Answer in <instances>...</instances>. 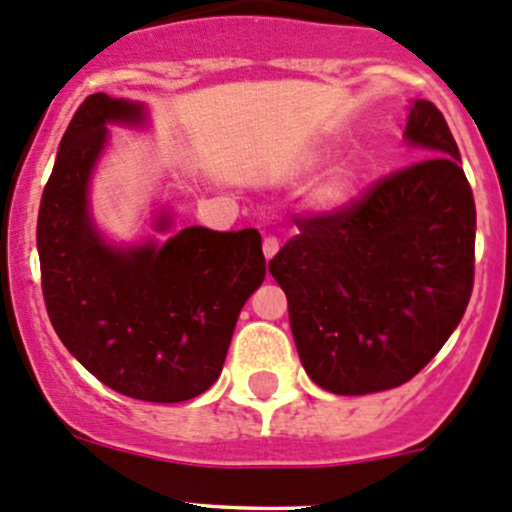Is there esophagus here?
Here are the masks:
<instances>
[{
	"instance_id": "1",
	"label": "esophagus",
	"mask_w": 512,
	"mask_h": 512,
	"mask_svg": "<svg viewBox=\"0 0 512 512\" xmlns=\"http://www.w3.org/2000/svg\"><path fill=\"white\" fill-rule=\"evenodd\" d=\"M278 239L276 236H266V239H263V256H266V261H271L273 256H276V251H278Z\"/></svg>"
}]
</instances>
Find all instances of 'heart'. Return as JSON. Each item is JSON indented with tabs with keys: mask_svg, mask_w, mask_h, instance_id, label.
<instances>
[{
	"mask_svg": "<svg viewBox=\"0 0 512 512\" xmlns=\"http://www.w3.org/2000/svg\"><path fill=\"white\" fill-rule=\"evenodd\" d=\"M355 184V175H352L350 170L335 172V175L323 184V189H320V202H323L325 207H342V204L350 202L352 194H355Z\"/></svg>",
	"mask_w": 512,
	"mask_h": 512,
	"instance_id": "1",
	"label": "heart"
}]
</instances>
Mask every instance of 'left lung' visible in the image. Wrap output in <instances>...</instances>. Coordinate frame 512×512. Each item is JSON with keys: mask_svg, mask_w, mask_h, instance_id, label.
<instances>
[{"mask_svg": "<svg viewBox=\"0 0 512 512\" xmlns=\"http://www.w3.org/2000/svg\"><path fill=\"white\" fill-rule=\"evenodd\" d=\"M404 135L426 157L350 204L300 214L298 234L268 261L300 362L333 394L409 382L471 300L476 204L456 140L431 100H414Z\"/></svg>", "mask_w": 512, "mask_h": 512, "instance_id": "obj_1", "label": "left lung"}]
</instances>
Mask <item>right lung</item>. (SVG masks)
I'll use <instances>...</instances> for the list:
<instances>
[{"mask_svg": "<svg viewBox=\"0 0 512 512\" xmlns=\"http://www.w3.org/2000/svg\"><path fill=\"white\" fill-rule=\"evenodd\" d=\"M140 118V105L105 93L78 105L41 194L36 246L46 313L66 350L115 392L170 404L217 382L266 258L256 229L189 226L130 251L103 244L88 217V177L105 123ZM157 229H170L167 217Z\"/></svg>", "mask_w": 512, "mask_h": 512, "instance_id": "obj_1", "label": "right lung"}]
</instances>
